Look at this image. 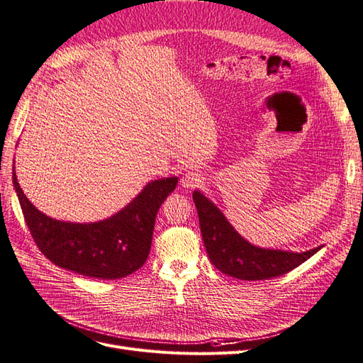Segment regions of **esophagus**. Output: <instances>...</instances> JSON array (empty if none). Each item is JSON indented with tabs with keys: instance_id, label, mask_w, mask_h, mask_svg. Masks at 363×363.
<instances>
[{
	"instance_id": "obj_1",
	"label": "esophagus",
	"mask_w": 363,
	"mask_h": 363,
	"mask_svg": "<svg viewBox=\"0 0 363 363\" xmlns=\"http://www.w3.org/2000/svg\"><path fill=\"white\" fill-rule=\"evenodd\" d=\"M180 184H182V187H184V189H192V187H196L201 184V177H199L195 172H186L180 180Z\"/></svg>"
}]
</instances>
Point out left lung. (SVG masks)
I'll use <instances>...</instances> for the list:
<instances>
[{"mask_svg": "<svg viewBox=\"0 0 363 363\" xmlns=\"http://www.w3.org/2000/svg\"><path fill=\"white\" fill-rule=\"evenodd\" d=\"M192 196L211 264L233 278L262 281L281 277L301 266L323 247L318 246L306 252H290L255 246L234 230L228 219L207 196L199 191H194Z\"/></svg>", "mask_w": 363, "mask_h": 363, "instance_id": "8db88e82", "label": "left lung"}]
</instances>
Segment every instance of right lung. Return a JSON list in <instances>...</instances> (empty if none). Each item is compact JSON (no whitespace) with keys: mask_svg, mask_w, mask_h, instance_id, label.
<instances>
[{"mask_svg":"<svg viewBox=\"0 0 363 363\" xmlns=\"http://www.w3.org/2000/svg\"><path fill=\"white\" fill-rule=\"evenodd\" d=\"M177 177L150 182L118 213L79 223L49 218L13 186L35 245L55 266L94 279H120L144 266L152 247L157 210L176 189Z\"/></svg>","mask_w":363,"mask_h":363,"instance_id":"1","label":"right lung"}]
</instances>
